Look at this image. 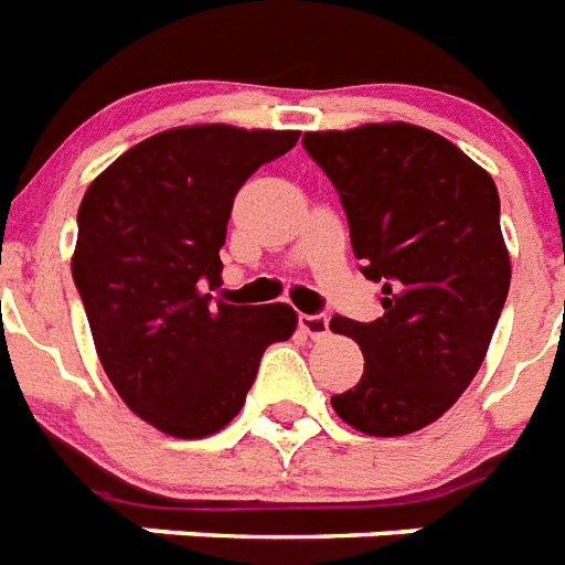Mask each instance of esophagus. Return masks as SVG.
<instances>
[{"label": "esophagus", "mask_w": 565, "mask_h": 565, "mask_svg": "<svg viewBox=\"0 0 565 565\" xmlns=\"http://www.w3.org/2000/svg\"><path fill=\"white\" fill-rule=\"evenodd\" d=\"M300 329L309 338L320 341V338L329 335V318L327 315H300Z\"/></svg>", "instance_id": "esophagus-1"}]
</instances>
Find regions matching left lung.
Returning <instances> with one entry per match:
<instances>
[{"label": "left lung", "mask_w": 565, "mask_h": 565, "mask_svg": "<svg viewBox=\"0 0 565 565\" xmlns=\"http://www.w3.org/2000/svg\"><path fill=\"white\" fill-rule=\"evenodd\" d=\"M309 157L341 195L361 274L382 282L373 323L332 318L364 373L332 408L373 437L444 417L476 379L511 288L493 178L435 130L376 121L309 130Z\"/></svg>", "instance_id": "1"}]
</instances>
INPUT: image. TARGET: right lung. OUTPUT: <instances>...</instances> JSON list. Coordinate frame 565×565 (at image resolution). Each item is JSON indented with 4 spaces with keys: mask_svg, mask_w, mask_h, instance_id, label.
<instances>
[{
    "mask_svg": "<svg viewBox=\"0 0 565 565\" xmlns=\"http://www.w3.org/2000/svg\"><path fill=\"white\" fill-rule=\"evenodd\" d=\"M297 130L186 125L142 139L89 183L78 206L72 279L104 373L162 435L206 437L236 417L286 303H212L233 198Z\"/></svg>",
    "mask_w": 565,
    "mask_h": 565,
    "instance_id": "1",
    "label": "right lung"
}]
</instances>
